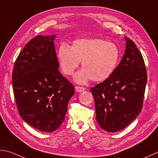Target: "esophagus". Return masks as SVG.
Returning a JSON list of instances; mask_svg holds the SVG:
<instances>
[{"instance_id":"1","label":"esophagus","mask_w":158,"mask_h":158,"mask_svg":"<svg viewBox=\"0 0 158 158\" xmlns=\"http://www.w3.org/2000/svg\"><path fill=\"white\" fill-rule=\"evenodd\" d=\"M75 90L78 92H81L82 91H84L85 88L84 87H81V86H75Z\"/></svg>"}]
</instances>
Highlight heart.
<instances>
[{
  "instance_id": "b5f03b06",
  "label": "heart",
  "mask_w": 158,
  "mask_h": 158,
  "mask_svg": "<svg viewBox=\"0 0 158 158\" xmlns=\"http://www.w3.org/2000/svg\"><path fill=\"white\" fill-rule=\"evenodd\" d=\"M118 46L100 38L74 40L72 46L61 44L57 49V58L66 75L73 74L80 61L83 69L74 77L79 83L89 80L103 81L112 76L120 61Z\"/></svg>"
}]
</instances>
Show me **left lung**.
I'll list each match as a JSON object with an SVG mask.
<instances>
[{"mask_svg": "<svg viewBox=\"0 0 158 158\" xmlns=\"http://www.w3.org/2000/svg\"><path fill=\"white\" fill-rule=\"evenodd\" d=\"M125 39V54L112 76L90 88L97 122L109 132L125 128L139 115L143 106L146 67L135 43Z\"/></svg>", "mask_w": 158, "mask_h": 158, "instance_id": "8db88e82", "label": "left lung"}]
</instances>
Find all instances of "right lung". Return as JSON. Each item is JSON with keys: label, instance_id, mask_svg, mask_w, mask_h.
Masks as SVG:
<instances>
[{"label": "right lung", "instance_id": "obj_1", "mask_svg": "<svg viewBox=\"0 0 158 158\" xmlns=\"http://www.w3.org/2000/svg\"><path fill=\"white\" fill-rule=\"evenodd\" d=\"M55 35H38L15 61L12 85L20 116L43 132H52L64 121L75 88L59 71Z\"/></svg>", "mask_w": 158, "mask_h": 158}]
</instances>
